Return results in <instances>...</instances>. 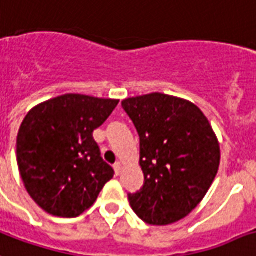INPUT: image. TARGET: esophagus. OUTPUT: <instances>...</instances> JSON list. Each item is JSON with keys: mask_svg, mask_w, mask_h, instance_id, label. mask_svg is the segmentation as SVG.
<instances>
[{"mask_svg": "<svg viewBox=\"0 0 256 256\" xmlns=\"http://www.w3.org/2000/svg\"><path fill=\"white\" fill-rule=\"evenodd\" d=\"M114 174H116V176H118L122 171V164L120 163V162H118V163L114 164Z\"/></svg>", "mask_w": 256, "mask_h": 256, "instance_id": "obj_1", "label": "esophagus"}]
</instances>
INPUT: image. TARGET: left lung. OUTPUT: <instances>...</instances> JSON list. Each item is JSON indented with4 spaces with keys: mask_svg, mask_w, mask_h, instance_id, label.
Segmentation results:
<instances>
[{
    "mask_svg": "<svg viewBox=\"0 0 256 256\" xmlns=\"http://www.w3.org/2000/svg\"><path fill=\"white\" fill-rule=\"evenodd\" d=\"M122 106L140 138L144 186L130 194L142 222L182 220L203 200L220 164V146L208 118L191 101L164 93L130 97Z\"/></svg>",
    "mask_w": 256,
    "mask_h": 256,
    "instance_id": "1",
    "label": "left lung"
}]
</instances>
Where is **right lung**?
<instances>
[{
	"instance_id": "add662e5",
	"label": "right lung",
	"mask_w": 256,
	"mask_h": 256,
	"mask_svg": "<svg viewBox=\"0 0 256 256\" xmlns=\"http://www.w3.org/2000/svg\"><path fill=\"white\" fill-rule=\"evenodd\" d=\"M118 104L114 98L68 93L28 112L17 134V164L25 190L45 212L78 216L114 178L93 130Z\"/></svg>"
}]
</instances>
